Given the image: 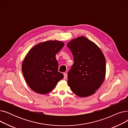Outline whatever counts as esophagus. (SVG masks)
<instances>
[{
    "label": "esophagus",
    "mask_w": 128,
    "mask_h": 128,
    "mask_svg": "<svg viewBox=\"0 0 128 128\" xmlns=\"http://www.w3.org/2000/svg\"><path fill=\"white\" fill-rule=\"evenodd\" d=\"M63 75H64V79H66V78L68 77V75H67V74L66 72H64L63 74Z\"/></svg>",
    "instance_id": "obj_1"
}]
</instances>
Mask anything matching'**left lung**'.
I'll use <instances>...</instances> for the list:
<instances>
[{"label":"left lung","instance_id":"1","mask_svg":"<svg viewBox=\"0 0 128 128\" xmlns=\"http://www.w3.org/2000/svg\"><path fill=\"white\" fill-rule=\"evenodd\" d=\"M67 46L74 61L68 72V84L79 97L91 96L104 80L105 56L94 43L84 36L72 40Z\"/></svg>","mask_w":128,"mask_h":128}]
</instances>
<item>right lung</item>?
<instances>
[{
    "instance_id": "add662e5",
    "label": "right lung",
    "mask_w": 128,
    "mask_h": 128,
    "mask_svg": "<svg viewBox=\"0 0 128 128\" xmlns=\"http://www.w3.org/2000/svg\"><path fill=\"white\" fill-rule=\"evenodd\" d=\"M61 42L50 40L32 48L22 63V70L28 86L36 93L51 91L64 75L58 72L56 54L64 46Z\"/></svg>"
}]
</instances>
